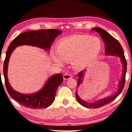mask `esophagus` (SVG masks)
<instances>
[{"label":"esophagus","instance_id":"1","mask_svg":"<svg viewBox=\"0 0 132 132\" xmlns=\"http://www.w3.org/2000/svg\"><path fill=\"white\" fill-rule=\"evenodd\" d=\"M72 78V75H70V74L69 73H65L64 76H63V78H64V80H67V79H71Z\"/></svg>","mask_w":132,"mask_h":132}]
</instances>
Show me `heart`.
<instances>
[{
	"mask_svg": "<svg viewBox=\"0 0 132 132\" xmlns=\"http://www.w3.org/2000/svg\"><path fill=\"white\" fill-rule=\"evenodd\" d=\"M102 43L97 37L77 35L60 40L57 44V53L52 51L51 57L56 64L62 66L71 61L77 69H84L97 57L102 50Z\"/></svg>",
	"mask_w": 132,
	"mask_h": 132,
	"instance_id": "1",
	"label": "heart"
}]
</instances>
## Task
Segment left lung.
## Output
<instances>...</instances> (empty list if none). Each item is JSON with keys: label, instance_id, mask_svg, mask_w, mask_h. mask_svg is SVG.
Returning a JSON list of instances; mask_svg holds the SVG:
<instances>
[{"label": "left lung", "instance_id": "8db88e82", "mask_svg": "<svg viewBox=\"0 0 132 132\" xmlns=\"http://www.w3.org/2000/svg\"><path fill=\"white\" fill-rule=\"evenodd\" d=\"M92 31H97L102 37L103 41L105 43V54L107 56H116L119 57L121 63H122L123 65V73H122V79L120 80L119 83V88H118L117 92L114 94V95H110V96L104 98L102 99H100L99 101H96L95 102L92 103H89L88 102L84 101L79 97L78 94V91L76 90V97L77 101L78 102L81 104V105L84 106L86 108H90V109H97L99 108V107H102V106L106 105L107 104L112 102L121 93L123 90L124 85H125V75H126L127 72V61L125 60V56H124L123 50L122 48V46L120 44V43L114 38L108 32L105 31V30H103L102 28H99V27H95V28H92ZM86 70H83L81 71L78 73V86L77 87H79L80 84H81L82 82L83 78L84 76V73H85Z\"/></svg>", "mask_w": 132, "mask_h": 132}]
</instances>
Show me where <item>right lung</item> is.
<instances>
[{
    "mask_svg": "<svg viewBox=\"0 0 132 132\" xmlns=\"http://www.w3.org/2000/svg\"><path fill=\"white\" fill-rule=\"evenodd\" d=\"M62 33L61 30L57 29L25 31L19 35L9 46L4 63V76L5 86L10 97L21 105L28 108L35 109H45L49 107L53 102L56 92L58 86L63 82V78L60 73L51 76L40 90L31 94H24L16 91L11 87L7 78L8 65L10 55L16 47L22 45H29L40 48L45 51L50 50L53 42Z\"/></svg>",
    "mask_w": 132,
    "mask_h": 132,
    "instance_id": "obj_1",
    "label": "right lung"
}]
</instances>
